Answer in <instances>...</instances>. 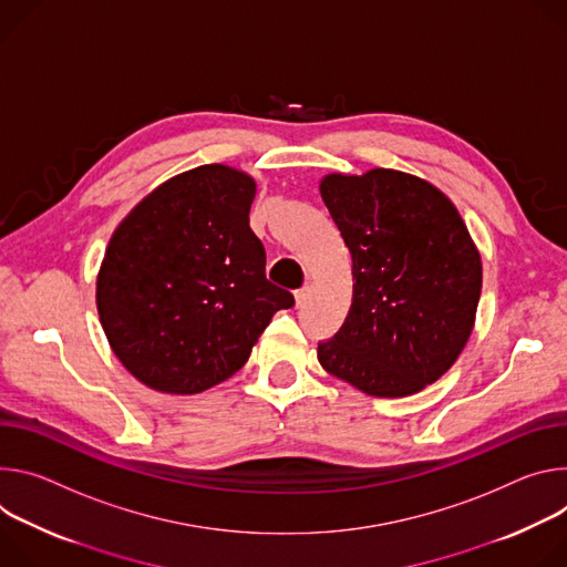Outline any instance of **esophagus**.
Returning <instances> with one entry per match:
<instances>
[{"instance_id": "esophagus-1", "label": "esophagus", "mask_w": 567, "mask_h": 567, "mask_svg": "<svg viewBox=\"0 0 567 567\" xmlns=\"http://www.w3.org/2000/svg\"><path fill=\"white\" fill-rule=\"evenodd\" d=\"M308 292H310V290H308V286H303L301 290H297V292H295V306H297V308H301V306L306 303Z\"/></svg>"}]
</instances>
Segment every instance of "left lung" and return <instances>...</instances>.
Segmentation results:
<instances>
[{
  "label": "left lung",
  "mask_w": 567,
  "mask_h": 567,
  "mask_svg": "<svg viewBox=\"0 0 567 567\" xmlns=\"http://www.w3.org/2000/svg\"><path fill=\"white\" fill-rule=\"evenodd\" d=\"M320 196L349 247L353 292L318 360L369 396L416 394L442 379L473 333L480 249L451 198L423 177L329 173Z\"/></svg>",
  "instance_id": "8db88e82"
}]
</instances>
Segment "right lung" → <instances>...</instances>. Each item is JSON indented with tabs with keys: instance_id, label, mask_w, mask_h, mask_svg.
I'll return each instance as SVG.
<instances>
[{
	"instance_id": "obj_1",
	"label": "right lung",
	"mask_w": 567,
	"mask_h": 567,
	"mask_svg": "<svg viewBox=\"0 0 567 567\" xmlns=\"http://www.w3.org/2000/svg\"><path fill=\"white\" fill-rule=\"evenodd\" d=\"M257 182L227 164L173 175L114 229L96 277L110 349L140 383L198 394L249 358L288 290L249 229Z\"/></svg>"
}]
</instances>
